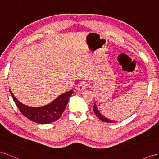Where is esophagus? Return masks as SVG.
<instances>
[{"label": "esophagus", "instance_id": "esophagus-1", "mask_svg": "<svg viewBox=\"0 0 159 159\" xmlns=\"http://www.w3.org/2000/svg\"><path fill=\"white\" fill-rule=\"evenodd\" d=\"M86 88H87V85L84 83H80L78 85L76 86V89L78 90V91H83Z\"/></svg>", "mask_w": 159, "mask_h": 159}]
</instances>
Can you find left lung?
Here are the masks:
<instances>
[{
	"label": "left lung",
	"instance_id": "8db88e82",
	"mask_svg": "<svg viewBox=\"0 0 159 159\" xmlns=\"http://www.w3.org/2000/svg\"><path fill=\"white\" fill-rule=\"evenodd\" d=\"M93 110H94V112L95 113V115H96V116L101 120L104 121V122H115V121L108 119V118H106L105 116H104L102 114H101V113H100V112H99V111L98 110V108H97V107L96 106V104H95V103H94V105Z\"/></svg>",
	"mask_w": 159,
	"mask_h": 159
}]
</instances>
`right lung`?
<instances>
[{
    "label": "right lung",
    "mask_w": 159,
    "mask_h": 159,
    "mask_svg": "<svg viewBox=\"0 0 159 159\" xmlns=\"http://www.w3.org/2000/svg\"><path fill=\"white\" fill-rule=\"evenodd\" d=\"M10 92L17 107L27 119L36 123L48 124L56 121L61 117L73 90H70L63 93L48 105L40 107H32L23 105L15 97L11 90Z\"/></svg>",
    "instance_id": "right-lung-1"
}]
</instances>
